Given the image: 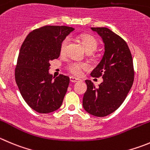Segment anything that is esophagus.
Wrapping results in <instances>:
<instances>
[{
    "instance_id": "esophagus-1",
    "label": "esophagus",
    "mask_w": 150,
    "mask_h": 150,
    "mask_svg": "<svg viewBox=\"0 0 150 150\" xmlns=\"http://www.w3.org/2000/svg\"><path fill=\"white\" fill-rule=\"evenodd\" d=\"M69 78H70V81L72 82V83H75V82H78L79 81H81L80 78H75V77H73V76H71Z\"/></svg>"
}]
</instances>
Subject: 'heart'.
<instances>
[{"label": "heart", "instance_id": "obj_1", "mask_svg": "<svg viewBox=\"0 0 150 150\" xmlns=\"http://www.w3.org/2000/svg\"><path fill=\"white\" fill-rule=\"evenodd\" d=\"M80 40L81 41L83 47L86 52H93L96 50L98 47V41L93 36L89 35H80ZM69 42V38H66L63 40L61 43V52L64 53L65 51L66 47ZM86 67L84 64L81 62H71L68 65V69L74 75H80L81 72V69Z\"/></svg>", "mask_w": 150, "mask_h": 150}]
</instances>
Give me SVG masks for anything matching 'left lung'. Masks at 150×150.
Wrapping results in <instances>:
<instances>
[{
  "mask_svg": "<svg viewBox=\"0 0 150 150\" xmlns=\"http://www.w3.org/2000/svg\"><path fill=\"white\" fill-rule=\"evenodd\" d=\"M91 29L102 38L104 53L90 75L101 76L103 82L96 88L91 81H85L87 89L83 95V107L92 115L105 117L119 108L132 87L133 61L127 43L120 36L108 28Z\"/></svg>",
  "mask_w": 150,
  "mask_h": 150,
  "instance_id": "8db88e82",
  "label": "left lung"
}]
</instances>
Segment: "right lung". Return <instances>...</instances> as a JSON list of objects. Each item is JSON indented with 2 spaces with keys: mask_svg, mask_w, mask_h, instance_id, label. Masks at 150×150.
Wrapping results in <instances>:
<instances>
[{
  "mask_svg": "<svg viewBox=\"0 0 150 150\" xmlns=\"http://www.w3.org/2000/svg\"><path fill=\"white\" fill-rule=\"evenodd\" d=\"M75 29L45 26L32 31L21 47L15 69V81L29 107L39 113L61 107L69 83L64 75L50 74V61L61 54V43Z\"/></svg>",
  "mask_w": 150,
  "mask_h": 150,
  "instance_id": "1",
  "label": "right lung"
}]
</instances>
